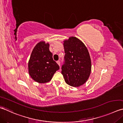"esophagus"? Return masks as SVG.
I'll use <instances>...</instances> for the list:
<instances>
[{
    "instance_id": "34e87169",
    "label": "esophagus",
    "mask_w": 123,
    "mask_h": 123,
    "mask_svg": "<svg viewBox=\"0 0 123 123\" xmlns=\"http://www.w3.org/2000/svg\"><path fill=\"white\" fill-rule=\"evenodd\" d=\"M56 63L58 64V65L60 67V62L59 61H56Z\"/></svg>"
}]
</instances>
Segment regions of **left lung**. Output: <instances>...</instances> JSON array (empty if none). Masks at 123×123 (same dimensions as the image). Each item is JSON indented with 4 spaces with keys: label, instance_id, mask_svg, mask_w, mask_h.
<instances>
[{
    "label": "left lung",
    "instance_id": "8db88e82",
    "mask_svg": "<svg viewBox=\"0 0 123 123\" xmlns=\"http://www.w3.org/2000/svg\"><path fill=\"white\" fill-rule=\"evenodd\" d=\"M65 63L62 74L66 83L79 87L88 80L91 71V61L89 51L81 40L75 37L63 40Z\"/></svg>",
    "mask_w": 123,
    "mask_h": 123
}]
</instances>
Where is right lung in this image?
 I'll use <instances>...</instances> for the list:
<instances>
[{"mask_svg":"<svg viewBox=\"0 0 123 123\" xmlns=\"http://www.w3.org/2000/svg\"><path fill=\"white\" fill-rule=\"evenodd\" d=\"M49 43L41 41L33 48L28 61V73L31 78L39 83L49 82L59 66L53 60L49 51Z\"/></svg>","mask_w":123,"mask_h":123,"instance_id":"add662e5","label":"right lung"}]
</instances>
